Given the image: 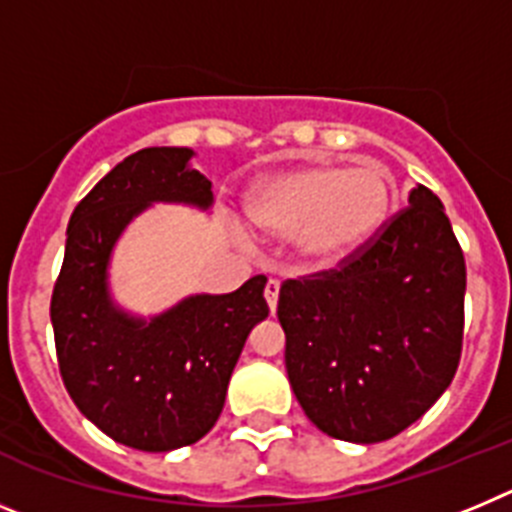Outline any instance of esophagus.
I'll return each mask as SVG.
<instances>
[{"instance_id":"1","label":"esophagus","mask_w":512,"mask_h":512,"mask_svg":"<svg viewBox=\"0 0 512 512\" xmlns=\"http://www.w3.org/2000/svg\"><path fill=\"white\" fill-rule=\"evenodd\" d=\"M264 297H266V305H269V310L271 312L277 310V302H279V282H277V279H269V282H266Z\"/></svg>"}]
</instances>
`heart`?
<instances>
[{
	"label": "heart",
	"instance_id": "b5f03b06",
	"mask_svg": "<svg viewBox=\"0 0 512 512\" xmlns=\"http://www.w3.org/2000/svg\"><path fill=\"white\" fill-rule=\"evenodd\" d=\"M392 176L379 164H310L261 176L246 192V220L266 238H289L297 259L341 264L382 230Z\"/></svg>",
	"mask_w": 512,
	"mask_h": 512
}]
</instances>
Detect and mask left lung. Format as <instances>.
<instances>
[{
	"instance_id": "1",
	"label": "left lung",
	"mask_w": 512,
	"mask_h": 512,
	"mask_svg": "<svg viewBox=\"0 0 512 512\" xmlns=\"http://www.w3.org/2000/svg\"><path fill=\"white\" fill-rule=\"evenodd\" d=\"M408 205L343 269L279 289L292 392L338 441L397 436L459 366L464 253L431 189L418 184Z\"/></svg>"
}]
</instances>
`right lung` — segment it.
<instances>
[{
  "label": "right lung",
  "mask_w": 512,
  "mask_h": 512,
  "mask_svg": "<svg viewBox=\"0 0 512 512\" xmlns=\"http://www.w3.org/2000/svg\"><path fill=\"white\" fill-rule=\"evenodd\" d=\"M192 148H143L76 205L51 323L71 400L112 441L164 454L197 443L223 413L246 338L269 315L266 277L230 295H187L153 315L112 295V256L153 205L210 212L212 184Z\"/></svg>",
  "instance_id": "obj_1"
}]
</instances>
